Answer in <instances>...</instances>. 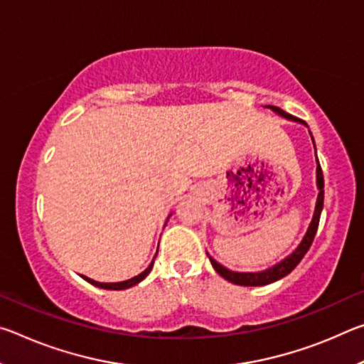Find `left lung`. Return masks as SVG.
<instances>
[{
  "label": "left lung",
  "mask_w": 364,
  "mask_h": 364,
  "mask_svg": "<svg viewBox=\"0 0 364 364\" xmlns=\"http://www.w3.org/2000/svg\"><path fill=\"white\" fill-rule=\"evenodd\" d=\"M267 109H271L273 112H276L281 117H284L287 120H292V122H300L304 123L299 119H295L291 114L284 112V110L276 107V106H264ZM306 127V123H304ZM311 141H313V146H315V139H313V134L310 133ZM315 151H316V146H315ZM316 186H318V197H316V204H315V212H313V217L310 225L306 228V232L304 234V237H301L300 244L297 245L292 250V254H289L286 258H282L279 263L273 264V267H269L263 271H255V273H241V271H232L230 268L223 267V264L218 263L215 258H212L208 255V260H210L212 267L215 268V271L221 276V278H225L226 281L232 282V284H237V286H267L271 284V282H276L287 276L291 271L297 267V264L301 262V258L305 257V254L310 249V245L313 242V239H315V234L318 231V225H319V218H321V212H323V205H324V178H323V170H321V165L318 162V156H316Z\"/></svg>",
  "instance_id": "obj_1"
}]
</instances>
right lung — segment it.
Listing matches in <instances>:
<instances>
[{"mask_svg":"<svg viewBox=\"0 0 364 364\" xmlns=\"http://www.w3.org/2000/svg\"><path fill=\"white\" fill-rule=\"evenodd\" d=\"M170 217H171V213L168 215V218H170ZM154 258H156V257H154ZM152 267H154V260L151 262L149 267H147V268L143 271V273H139L138 276H134V278L127 279V281H122V282H97V281H95V279L88 278V276H83V274H80V276H82V278H83L85 281H88L90 284H93V286H96V287L107 289V291H123V289H130V287H133V286H136L138 282L143 281V279L146 278V276L151 273Z\"/></svg>","mask_w":364,"mask_h":364,"instance_id":"add662e5","label":"right lung"}]
</instances>
